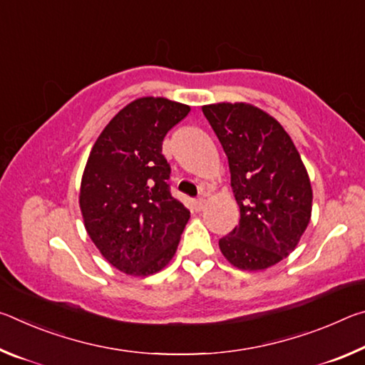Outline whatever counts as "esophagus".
I'll use <instances>...</instances> for the list:
<instances>
[{"label": "esophagus", "instance_id": "obj_1", "mask_svg": "<svg viewBox=\"0 0 365 365\" xmlns=\"http://www.w3.org/2000/svg\"><path fill=\"white\" fill-rule=\"evenodd\" d=\"M205 205H206V200H202V197H197V200L195 201V206L197 211H201V209L205 207Z\"/></svg>", "mask_w": 365, "mask_h": 365}]
</instances>
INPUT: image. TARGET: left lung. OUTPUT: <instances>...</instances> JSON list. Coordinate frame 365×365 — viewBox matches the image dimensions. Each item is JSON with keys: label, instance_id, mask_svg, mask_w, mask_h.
<instances>
[{"label": "left lung", "instance_id": "left-lung-1", "mask_svg": "<svg viewBox=\"0 0 365 365\" xmlns=\"http://www.w3.org/2000/svg\"><path fill=\"white\" fill-rule=\"evenodd\" d=\"M228 158L240 224L219 240L242 270H264L299 243L311 220L312 188L298 150L279 122L252 104L202 106Z\"/></svg>", "mask_w": 365, "mask_h": 365}]
</instances>
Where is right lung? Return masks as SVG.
<instances>
[{
  "label": "right lung",
  "instance_id": "obj_1",
  "mask_svg": "<svg viewBox=\"0 0 365 365\" xmlns=\"http://www.w3.org/2000/svg\"><path fill=\"white\" fill-rule=\"evenodd\" d=\"M190 106L145 96L117 113L95 141L80 185V211L103 257L148 277L174 257L190 211L170 195L163 141Z\"/></svg>",
  "mask_w": 365,
  "mask_h": 365
}]
</instances>
